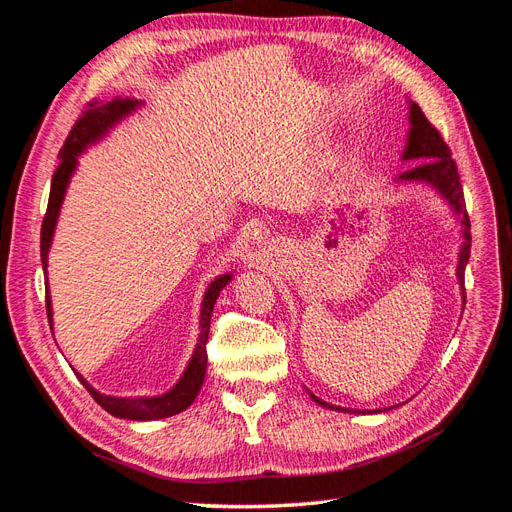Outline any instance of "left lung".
Wrapping results in <instances>:
<instances>
[{"instance_id":"left-lung-1","label":"left lung","mask_w":512,"mask_h":512,"mask_svg":"<svg viewBox=\"0 0 512 512\" xmlns=\"http://www.w3.org/2000/svg\"><path fill=\"white\" fill-rule=\"evenodd\" d=\"M410 126L412 128H410V136H408V147L404 151V160H421V162L408 168L406 173H401L397 179L399 181H427L448 200V203H451V207L459 215V222L463 226V247L459 254L457 277H459V284L463 290V299H466V288H463V271H466L468 258H470L472 235H470V218L466 211V200H463V188L459 181L457 164L451 158L453 153L444 143V138L438 132V128L431 126L429 119L421 111V106L414 102L410 104ZM312 399L322 408H335V406L327 404V401L318 399L316 395H312Z\"/></svg>"}]
</instances>
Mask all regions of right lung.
I'll return each instance as SVG.
<instances>
[{"mask_svg": "<svg viewBox=\"0 0 512 512\" xmlns=\"http://www.w3.org/2000/svg\"><path fill=\"white\" fill-rule=\"evenodd\" d=\"M136 106H138V100H130V98H117L111 102H89V106L72 126L64 147L59 151V166L53 173L49 207H46L42 230H40V258H42L44 269H46V254H49V247H51L61 200H64L68 181L76 168V156H79L87 145L98 141L108 128L115 126L121 117H126L130 111H134ZM228 282H230V273L220 275L218 280L211 282V286L207 288L203 309H200L198 344L188 369L183 371V376L177 382V386H173V391H168L160 397H108V395H100L94 386H89L79 374H76V378L83 382L89 395L94 397L108 414L119 416V418H130V421H156V418H166V416L183 412L196 399L200 386H203L205 371H207V337H209L213 305L218 301L220 290ZM46 316H49V322L53 324L49 297H46Z\"/></svg>", "mask_w": 512, "mask_h": 512, "instance_id": "add662e5", "label": "right lung"}]
</instances>
